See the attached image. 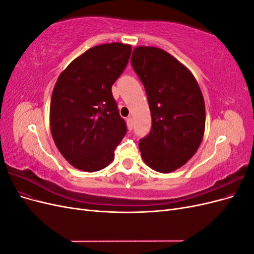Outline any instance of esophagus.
<instances>
[{"label":"esophagus","mask_w":254,"mask_h":254,"mask_svg":"<svg viewBox=\"0 0 254 254\" xmlns=\"http://www.w3.org/2000/svg\"><path fill=\"white\" fill-rule=\"evenodd\" d=\"M127 126H128L129 130H132V128H133V120H132V118H128L127 119Z\"/></svg>","instance_id":"obj_1"}]
</instances>
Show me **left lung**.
I'll return each instance as SVG.
<instances>
[{"label":"left lung","mask_w":254,"mask_h":254,"mask_svg":"<svg viewBox=\"0 0 254 254\" xmlns=\"http://www.w3.org/2000/svg\"><path fill=\"white\" fill-rule=\"evenodd\" d=\"M131 64L147 95L151 129L139 142L144 162L172 173L195 155L205 127V106L194 75L167 52L137 47Z\"/></svg>","instance_id":"left-lung-1"}]
</instances>
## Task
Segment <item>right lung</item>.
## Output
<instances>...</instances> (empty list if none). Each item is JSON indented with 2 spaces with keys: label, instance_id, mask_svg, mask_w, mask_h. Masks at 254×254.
Wrapping results in <instances>:
<instances>
[{
  "label": "right lung",
  "instance_id": "right-lung-1",
  "mask_svg": "<svg viewBox=\"0 0 254 254\" xmlns=\"http://www.w3.org/2000/svg\"><path fill=\"white\" fill-rule=\"evenodd\" d=\"M129 44L96 45L74 59L53 90L50 124L53 140L77 170L108 166L127 132L112 95V84L128 64Z\"/></svg>",
  "mask_w": 254,
  "mask_h": 254
}]
</instances>
